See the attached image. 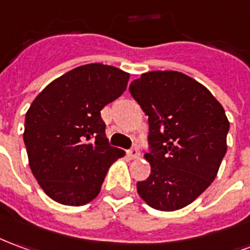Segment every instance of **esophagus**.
I'll list each match as a JSON object with an SVG mask.
<instances>
[{"label": "esophagus", "instance_id": "esophagus-1", "mask_svg": "<svg viewBox=\"0 0 250 250\" xmlns=\"http://www.w3.org/2000/svg\"><path fill=\"white\" fill-rule=\"evenodd\" d=\"M139 155H141V153H139L138 149H131L128 151V157H130L131 160H137V158H139Z\"/></svg>", "mask_w": 250, "mask_h": 250}]
</instances>
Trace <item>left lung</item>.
<instances>
[{"instance_id": "8db88e82", "label": "left lung", "mask_w": 250, "mask_h": 250, "mask_svg": "<svg viewBox=\"0 0 250 250\" xmlns=\"http://www.w3.org/2000/svg\"><path fill=\"white\" fill-rule=\"evenodd\" d=\"M130 93L149 116L145 154L151 172L138 195L160 211H176L200 196L218 174L228 150L229 120L208 89L180 71H149Z\"/></svg>"}]
</instances>
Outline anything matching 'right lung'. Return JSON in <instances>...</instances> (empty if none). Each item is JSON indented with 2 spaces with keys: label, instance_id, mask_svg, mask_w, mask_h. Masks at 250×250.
Masks as SVG:
<instances>
[{
  "label": "right lung",
  "instance_id": "obj_1",
  "mask_svg": "<svg viewBox=\"0 0 250 250\" xmlns=\"http://www.w3.org/2000/svg\"><path fill=\"white\" fill-rule=\"evenodd\" d=\"M130 74L101 63L78 66L36 96L25 113L24 143L35 179L48 198L83 206L100 193L125 151L109 146L101 109L123 95Z\"/></svg>",
  "mask_w": 250,
  "mask_h": 250
}]
</instances>
